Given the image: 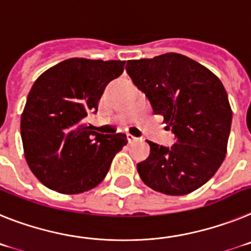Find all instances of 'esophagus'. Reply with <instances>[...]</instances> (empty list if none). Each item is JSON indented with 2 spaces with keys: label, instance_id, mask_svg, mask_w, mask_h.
<instances>
[{
  "label": "esophagus",
  "instance_id": "34e87169",
  "mask_svg": "<svg viewBox=\"0 0 251 251\" xmlns=\"http://www.w3.org/2000/svg\"><path fill=\"white\" fill-rule=\"evenodd\" d=\"M127 138H128V141H130V143H132V141H136V140H138V138H135L134 135H131V134H128V135H127Z\"/></svg>",
  "mask_w": 251,
  "mask_h": 251
}]
</instances>
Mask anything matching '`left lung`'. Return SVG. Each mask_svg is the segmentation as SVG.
Listing matches in <instances>:
<instances>
[{
	"label": "left lung",
	"instance_id": "1",
	"mask_svg": "<svg viewBox=\"0 0 251 251\" xmlns=\"http://www.w3.org/2000/svg\"><path fill=\"white\" fill-rule=\"evenodd\" d=\"M126 72L177 136L171 149L148 141L149 156L138 164L141 180L169 196L188 195L203 186L227 151L232 111L221 80L177 53L127 60Z\"/></svg>",
	"mask_w": 251,
	"mask_h": 251
}]
</instances>
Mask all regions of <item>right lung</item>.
<instances>
[{
	"label": "right lung",
	"instance_id": "add662e5",
	"mask_svg": "<svg viewBox=\"0 0 251 251\" xmlns=\"http://www.w3.org/2000/svg\"><path fill=\"white\" fill-rule=\"evenodd\" d=\"M124 65V60L71 58L35 80L21 115V139L26 163L45 187L78 195L104 179L127 138L93 131L86 117L97 111L104 88Z\"/></svg>",
	"mask_w": 251,
	"mask_h": 251
}]
</instances>
